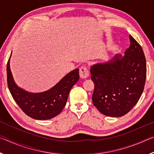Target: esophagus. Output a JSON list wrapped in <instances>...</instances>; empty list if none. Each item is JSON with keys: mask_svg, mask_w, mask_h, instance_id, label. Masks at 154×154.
<instances>
[{"mask_svg": "<svg viewBox=\"0 0 154 154\" xmlns=\"http://www.w3.org/2000/svg\"><path fill=\"white\" fill-rule=\"evenodd\" d=\"M79 75H80V77L82 78V79H85V78L89 77L90 72H89V71H88L86 67L82 66L80 68Z\"/></svg>", "mask_w": 154, "mask_h": 154, "instance_id": "1", "label": "esophagus"}]
</instances>
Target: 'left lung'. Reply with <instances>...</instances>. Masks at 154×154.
<instances>
[{"label": "left lung", "mask_w": 154, "mask_h": 154, "mask_svg": "<svg viewBox=\"0 0 154 154\" xmlns=\"http://www.w3.org/2000/svg\"><path fill=\"white\" fill-rule=\"evenodd\" d=\"M130 45L124 56L116 54L108 62L90 68L94 83L92 102L101 113L121 117L136 105L144 90L147 73L143 49L129 36Z\"/></svg>", "instance_id": "obj_1"}]
</instances>
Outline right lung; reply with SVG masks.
Returning a JSON list of instances; mask_svg holds the SVG:
<instances>
[{"label": "right lung", "instance_id": "right-lung-1", "mask_svg": "<svg viewBox=\"0 0 154 154\" xmlns=\"http://www.w3.org/2000/svg\"><path fill=\"white\" fill-rule=\"evenodd\" d=\"M11 56V54L7 65V84L13 98L21 109L28 116L38 120L53 118L60 113L66 105L70 90L79 79V69L69 72L45 92H29L15 83L10 69Z\"/></svg>", "mask_w": 154, "mask_h": 154}]
</instances>
